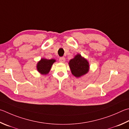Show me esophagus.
Listing matches in <instances>:
<instances>
[{"label": "esophagus", "instance_id": "obj_1", "mask_svg": "<svg viewBox=\"0 0 129 129\" xmlns=\"http://www.w3.org/2000/svg\"><path fill=\"white\" fill-rule=\"evenodd\" d=\"M59 61L60 62H62V63H64L65 61V58L64 57H61L59 58Z\"/></svg>", "mask_w": 129, "mask_h": 129}]
</instances>
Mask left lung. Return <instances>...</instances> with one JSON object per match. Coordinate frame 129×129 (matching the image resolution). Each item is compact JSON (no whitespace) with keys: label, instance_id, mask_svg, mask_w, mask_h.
<instances>
[{"label":"left lung","instance_id":"left-lung-1","mask_svg":"<svg viewBox=\"0 0 129 129\" xmlns=\"http://www.w3.org/2000/svg\"><path fill=\"white\" fill-rule=\"evenodd\" d=\"M72 74L77 78H79L87 74L90 69V65L87 60L80 54H77L69 62Z\"/></svg>","mask_w":129,"mask_h":129}]
</instances>
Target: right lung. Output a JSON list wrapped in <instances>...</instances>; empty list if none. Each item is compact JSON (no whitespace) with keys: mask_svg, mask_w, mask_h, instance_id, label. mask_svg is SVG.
<instances>
[{"mask_svg":"<svg viewBox=\"0 0 129 129\" xmlns=\"http://www.w3.org/2000/svg\"><path fill=\"white\" fill-rule=\"evenodd\" d=\"M55 62H56V60L53 59V58L52 59H47L45 58H42L41 60H39L37 62V71L41 74H47L50 72L51 67Z\"/></svg>","mask_w":129,"mask_h":129,"instance_id":"obj_1","label":"right lung"}]
</instances>
